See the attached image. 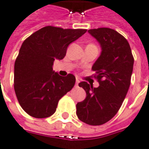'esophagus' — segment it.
Returning <instances> with one entry per match:
<instances>
[{
    "label": "esophagus",
    "instance_id": "1",
    "mask_svg": "<svg viewBox=\"0 0 149 149\" xmlns=\"http://www.w3.org/2000/svg\"><path fill=\"white\" fill-rule=\"evenodd\" d=\"M79 82H80V81L78 80V79H76V86H78V84H79Z\"/></svg>",
    "mask_w": 149,
    "mask_h": 149
}]
</instances>
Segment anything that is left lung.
I'll list each match as a JSON object with an SVG mask.
<instances>
[{
  "mask_svg": "<svg viewBox=\"0 0 149 149\" xmlns=\"http://www.w3.org/2000/svg\"><path fill=\"white\" fill-rule=\"evenodd\" d=\"M88 32L102 49L92 66L99 86L93 88L86 81L78 84L86 97L76 104V114L84 123L101 125L111 119L122 106L130 86L134 58L128 41L115 30L101 27Z\"/></svg>",
  "mask_w": 149,
  "mask_h": 149,
  "instance_id": "obj_1",
  "label": "left lung"
}]
</instances>
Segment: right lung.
<instances>
[{
  "label": "right lung",
  "instance_id": "1",
  "mask_svg": "<svg viewBox=\"0 0 149 149\" xmlns=\"http://www.w3.org/2000/svg\"><path fill=\"white\" fill-rule=\"evenodd\" d=\"M87 31L47 26L27 38L14 63V87L24 111L44 118L55 112L58 101L75 84V77L59 75L53 70L54 60L66 55L68 45Z\"/></svg>",
  "mask_w": 149,
  "mask_h": 149
}]
</instances>
